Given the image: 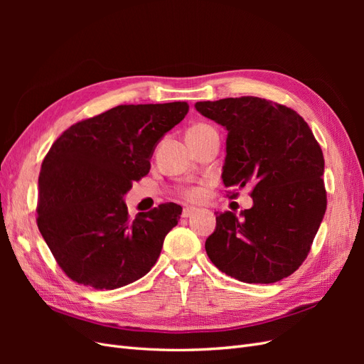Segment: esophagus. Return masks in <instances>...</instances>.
Returning a JSON list of instances; mask_svg holds the SVG:
<instances>
[{
  "label": "esophagus",
  "instance_id": "obj_1",
  "mask_svg": "<svg viewBox=\"0 0 364 364\" xmlns=\"http://www.w3.org/2000/svg\"><path fill=\"white\" fill-rule=\"evenodd\" d=\"M196 213H197L196 208H183L182 217H183V218H188V217H193Z\"/></svg>",
  "mask_w": 364,
  "mask_h": 364
}]
</instances>
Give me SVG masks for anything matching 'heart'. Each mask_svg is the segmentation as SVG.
Returning a JSON list of instances; mask_svg holds the SVG:
<instances>
[{
    "label": "heart",
    "mask_w": 364,
    "mask_h": 364,
    "mask_svg": "<svg viewBox=\"0 0 364 364\" xmlns=\"http://www.w3.org/2000/svg\"><path fill=\"white\" fill-rule=\"evenodd\" d=\"M208 132H215V130L211 126H208V124H196V126H193L188 130V134H186V136H190V135H202V134H208ZM183 196L186 197V199L196 200V199H199V197H200V191L197 190V188H190V190H185L183 191Z\"/></svg>",
    "instance_id": "1"
}]
</instances>
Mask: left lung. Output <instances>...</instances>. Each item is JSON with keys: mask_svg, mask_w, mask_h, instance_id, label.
<instances>
[{"mask_svg": "<svg viewBox=\"0 0 364 364\" xmlns=\"http://www.w3.org/2000/svg\"><path fill=\"white\" fill-rule=\"evenodd\" d=\"M197 112L228 132L223 183L253 186L249 209L217 213L205 249L214 266L241 282L290 277L310 252L326 193L321 146L304 118L266 98L197 102Z\"/></svg>", "mask_w": 364, "mask_h": 364, "instance_id": "1", "label": "left lung"}]
</instances>
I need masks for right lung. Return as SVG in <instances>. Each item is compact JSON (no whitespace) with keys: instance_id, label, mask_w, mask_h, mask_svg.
Masks as SVG:
<instances>
[{"instance_id":"right-lung-1","label":"right lung","mask_w":364,"mask_h":364,"mask_svg":"<svg viewBox=\"0 0 364 364\" xmlns=\"http://www.w3.org/2000/svg\"><path fill=\"white\" fill-rule=\"evenodd\" d=\"M188 109L121 105L73 124L51 146L39 173L38 228L73 281L114 290L155 266L182 208L162 203L130 220L124 196Z\"/></svg>"}]
</instances>
